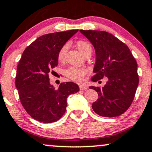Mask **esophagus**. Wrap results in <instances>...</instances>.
Masks as SVG:
<instances>
[{"mask_svg": "<svg viewBox=\"0 0 152 152\" xmlns=\"http://www.w3.org/2000/svg\"><path fill=\"white\" fill-rule=\"evenodd\" d=\"M79 88H80V90H86L88 89V87H87V86H84V85H80L79 86Z\"/></svg>", "mask_w": 152, "mask_h": 152, "instance_id": "obj_1", "label": "esophagus"}]
</instances>
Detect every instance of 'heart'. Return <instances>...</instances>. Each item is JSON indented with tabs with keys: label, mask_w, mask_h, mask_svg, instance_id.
Masks as SVG:
<instances>
[{
	"label": "heart",
	"mask_w": 152,
	"mask_h": 152,
	"mask_svg": "<svg viewBox=\"0 0 152 152\" xmlns=\"http://www.w3.org/2000/svg\"><path fill=\"white\" fill-rule=\"evenodd\" d=\"M76 46L83 56L86 53H91L92 52L91 45H90V44L86 41H83V40L78 41L76 43ZM67 50H68V45H67V44H65V45H63L62 47L59 49L58 54H57V59H58L59 62H64ZM88 70L85 69L78 68V67L75 66H71L66 70V73H65V74H66V76L67 77L70 78L71 80L76 82H80L82 81L84 76L88 74Z\"/></svg>",
	"instance_id": "b5f03b06"
}]
</instances>
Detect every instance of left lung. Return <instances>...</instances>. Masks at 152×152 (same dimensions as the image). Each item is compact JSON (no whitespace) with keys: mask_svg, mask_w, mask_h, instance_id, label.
I'll return each instance as SVG.
<instances>
[{"mask_svg":"<svg viewBox=\"0 0 152 152\" xmlns=\"http://www.w3.org/2000/svg\"><path fill=\"white\" fill-rule=\"evenodd\" d=\"M95 50L96 62L91 78L97 81L107 77L102 88L90 86L98 93L93 103L96 114L104 117L120 116L129 108L139 83L137 64L126 44L103 31L80 30Z\"/></svg>","mask_w":152,"mask_h":152,"instance_id":"1","label":"left lung"}]
</instances>
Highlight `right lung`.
<instances>
[{"label":"right lung","instance_id":"add662e5","mask_svg":"<svg viewBox=\"0 0 152 152\" xmlns=\"http://www.w3.org/2000/svg\"><path fill=\"white\" fill-rule=\"evenodd\" d=\"M78 29L40 36L24 50L17 65L15 86L23 107L32 118L50 124L66 111L69 95L79 91L77 84L62 83L57 90L50 83L49 73L58 64L59 49Z\"/></svg>","mask_w":152,"mask_h":152}]
</instances>
